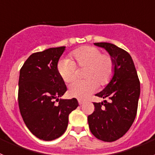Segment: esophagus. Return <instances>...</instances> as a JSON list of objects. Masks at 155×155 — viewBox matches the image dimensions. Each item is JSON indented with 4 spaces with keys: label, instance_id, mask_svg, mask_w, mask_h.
Masks as SVG:
<instances>
[{
    "label": "esophagus",
    "instance_id": "esophagus-1",
    "mask_svg": "<svg viewBox=\"0 0 155 155\" xmlns=\"http://www.w3.org/2000/svg\"><path fill=\"white\" fill-rule=\"evenodd\" d=\"M84 101H83V100H81V99H78V103L79 105H82V104L84 103Z\"/></svg>",
    "mask_w": 155,
    "mask_h": 155
}]
</instances>
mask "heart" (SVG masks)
<instances>
[{"instance_id": "obj_1", "label": "heart", "mask_w": 155, "mask_h": 155, "mask_svg": "<svg viewBox=\"0 0 155 155\" xmlns=\"http://www.w3.org/2000/svg\"><path fill=\"white\" fill-rule=\"evenodd\" d=\"M69 59L61 60L57 64V72L65 83H71L77 77L78 68H84L85 80L75 81L70 85L68 94L71 97L84 99L99 86L110 81L115 71L114 59L110 54L102 53L98 47L84 46L74 50Z\"/></svg>"}]
</instances>
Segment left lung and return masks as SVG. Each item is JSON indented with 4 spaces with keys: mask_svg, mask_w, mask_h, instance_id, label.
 Instances as JSON below:
<instances>
[{
    "mask_svg": "<svg viewBox=\"0 0 155 155\" xmlns=\"http://www.w3.org/2000/svg\"><path fill=\"white\" fill-rule=\"evenodd\" d=\"M107 50L115 61L113 79L95 95L108 98L93 102L94 111L87 116L91 134L102 141L113 142L129 130L137 112L140 80L130 55L126 50L109 42H94Z\"/></svg>",
    "mask_w": 155,
    "mask_h": 155,
    "instance_id": "1",
    "label": "left lung"
}]
</instances>
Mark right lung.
<instances>
[{
	"mask_svg": "<svg viewBox=\"0 0 155 155\" xmlns=\"http://www.w3.org/2000/svg\"><path fill=\"white\" fill-rule=\"evenodd\" d=\"M64 50L65 46H61L32 53L20 70V113L30 132L47 141L64 134L69 114L78 106L74 98L59 99L67 91L57 69Z\"/></svg>",
	"mask_w": 155,
	"mask_h": 155,
	"instance_id": "add662e5",
	"label": "right lung"
}]
</instances>
